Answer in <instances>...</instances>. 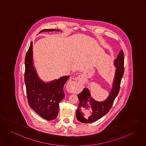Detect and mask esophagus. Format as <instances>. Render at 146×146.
Listing matches in <instances>:
<instances>
[{"label":"esophagus","mask_w":146,"mask_h":146,"mask_svg":"<svg viewBox=\"0 0 146 146\" xmlns=\"http://www.w3.org/2000/svg\"><path fill=\"white\" fill-rule=\"evenodd\" d=\"M82 83L81 77L79 76L74 78L71 79L68 83V86L71 88H77Z\"/></svg>","instance_id":"esophagus-1"}]
</instances>
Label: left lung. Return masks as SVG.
Masks as SVG:
<instances>
[{"mask_svg": "<svg viewBox=\"0 0 146 146\" xmlns=\"http://www.w3.org/2000/svg\"><path fill=\"white\" fill-rule=\"evenodd\" d=\"M124 60L123 51L121 50L114 60V65L117 69L112 90L106 101L102 102L94 101L90 97V91L87 88H84L78 94L79 104L76 115L78 121L84 123H91L100 119L109 112L119 92L121 80L124 72Z\"/></svg>", "mask_w": 146, "mask_h": 146, "instance_id": "8db88e82", "label": "left lung"}]
</instances>
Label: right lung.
Listing matches in <instances>:
<instances>
[{
  "instance_id": "add662e5",
  "label": "right lung",
  "mask_w": 146,
  "mask_h": 146,
  "mask_svg": "<svg viewBox=\"0 0 146 146\" xmlns=\"http://www.w3.org/2000/svg\"><path fill=\"white\" fill-rule=\"evenodd\" d=\"M54 31L45 29L40 32ZM32 54L31 42L25 58L24 81L28 102L30 107L40 117L48 121L54 120L58 115L59 103L65 96L63 87L69 77L64 76L45 84L37 77L33 64Z\"/></svg>"
}]
</instances>
